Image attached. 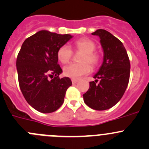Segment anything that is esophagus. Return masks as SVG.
I'll list each match as a JSON object with an SVG mask.
<instances>
[{
    "label": "esophagus",
    "instance_id": "34e87169",
    "mask_svg": "<svg viewBox=\"0 0 149 149\" xmlns=\"http://www.w3.org/2000/svg\"><path fill=\"white\" fill-rule=\"evenodd\" d=\"M77 82H78L77 79H72V83H73V84H76Z\"/></svg>",
    "mask_w": 149,
    "mask_h": 149
}]
</instances>
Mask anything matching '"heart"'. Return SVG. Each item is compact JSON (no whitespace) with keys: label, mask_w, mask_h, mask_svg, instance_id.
I'll list each match as a JSON object with an SVG mask.
<instances>
[{"label":"heart","mask_w":149,"mask_h":149,"mask_svg":"<svg viewBox=\"0 0 149 149\" xmlns=\"http://www.w3.org/2000/svg\"><path fill=\"white\" fill-rule=\"evenodd\" d=\"M73 47L76 51L83 52L80 62L81 63H73L64 68V74L71 79H79L83 75L87 74L90 72L91 68L97 65L100 61V56L95 52L96 44L92 40L88 38H82L77 40L73 44ZM71 49L68 45H63L57 51V58L60 63L66 64L70 60L72 57ZM90 64H89L88 63Z\"/></svg>","instance_id":"1"}]
</instances>
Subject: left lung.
Here are the masks:
<instances>
[{
  "label": "left lung",
  "instance_id": "1",
  "mask_svg": "<svg viewBox=\"0 0 149 149\" xmlns=\"http://www.w3.org/2000/svg\"><path fill=\"white\" fill-rule=\"evenodd\" d=\"M100 38L103 61L95 81L84 94V101L89 108L104 111L114 106L123 96L130 79V63L123 44L105 30L98 29L92 33Z\"/></svg>",
  "mask_w": 149,
  "mask_h": 149
}]
</instances>
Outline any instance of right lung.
<instances>
[{
    "label": "right lung",
    "mask_w": 149,
    "mask_h": 149,
    "mask_svg": "<svg viewBox=\"0 0 149 149\" xmlns=\"http://www.w3.org/2000/svg\"><path fill=\"white\" fill-rule=\"evenodd\" d=\"M72 38L70 34L40 30L22 45L17 59L19 84L26 101L36 111L52 113L64 102L72 82L68 77L59 78L63 70L57 63V51Z\"/></svg>",
    "instance_id": "add662e5"
}]
</instances>
